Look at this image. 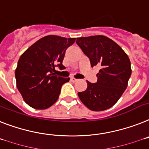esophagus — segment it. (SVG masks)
Here are the masks:
<instances>
[{
	"label": "esophagus",
	"mask_w": 149,
	"mask_h": 149,
	"mask_svg": "<svg viewBox=\"0 0 149 149\" xmlns=\"http://www.w3.org/2000/svg\"><path fill=\"white\" fill-rule=\"evenodd\" d=\"M70 79H71V81H72V82H77V81H78V79H76V78H75V77H71Z\"/></svg>",
	"instance_id": "34e87169"
}]
</instances>
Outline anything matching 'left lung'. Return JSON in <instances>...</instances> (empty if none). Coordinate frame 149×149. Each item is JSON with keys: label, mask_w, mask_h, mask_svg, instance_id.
I'll use <instances>...</instances> for the list:
<instances>
[{"label": "left lung", "mask_w": 149, "mask_h": 149, "mask_svg": "<svg viewBox=\"0 0 149 149\" xmlns=\"http://www.w3.org/2000/svg\"><path fill=\"white\" fill-rule=\"evenodd\" d=\"M76 42L89 58L92 67L97 64L102 67L97 73V82L87 81V88L79 92V98L91 111L109 109L128 86L132 72L129 57L116 42L106 36L80 37Z\"/></svg>", "instance_id": "8db88e82"}]
</instances>
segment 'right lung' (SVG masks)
I'll list each match as a JSON object with an SVG mask.
<instances>
[{"instance_id":"right-lung-1","label":"right lung","mask_w":149,"mask_h":149,"mask_svg":"<svg viewBox=\"0 0 149 149\" xmlns=\"http://www.w3.org/2000/svg\"><path fill=\"white\" fill-rule=\"evenodd\" d=\"M75 41V38L45 36L20 56L15 70L17 86L30 107L47 109L57 102L61 87L70 78L56 76L54 67L65 69L62 64L65 52Z\"/></svg>"}]
</instances>
